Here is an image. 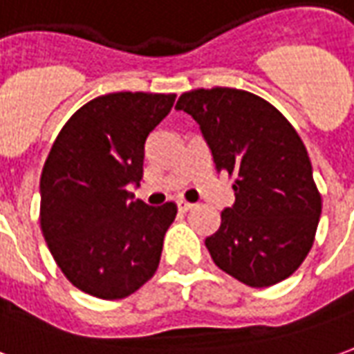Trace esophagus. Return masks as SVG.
<instances>
[{
  "instance_id": "1",
  "label": "esophagus",
  "mask_w": 354,
  "mask_h": 354,
  "mask_svg": "<svg viewBox=\"0 0 354 354\" xmlns=\"http://www.w3.org/2000/svg\"><path fill=\"white\" fill-rule=\"evenodd\" d=\"M177 208H179V212H189V209L194 208V204H191V202L181 201L179 204H177Z\"/></svg>"
}]
</instances>
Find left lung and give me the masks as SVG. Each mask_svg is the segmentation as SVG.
I'll use <instances>...</instances> for the list:
<instances>
[{
    "label": "left lung",
    "mask_w": 354,
    "mask_h": 354,
    "mask_svg": "<svg viewBox=\"0 0 354 354\" xmlns=\"http://www.w3.org/2000/svg\"><path fill=\"white\" fill-rule=\"evenodd\" d=\"M177 109L201 125L235 204L206 239L219 270L250 287L279 283L310 252L322 214L312 163L293 125L270 102L237 88L181 94Z\"/></svg>",
    "instance_id": "1"
}]
</instances>
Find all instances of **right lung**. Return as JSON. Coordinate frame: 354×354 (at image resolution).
<instances>
[{
	"label": "right lung",
	"instance_id": "right-lung-1",
	"mask_svg": "<svg viewBox=\"0 0 354 354\" xmlns=\"http://www.w3.org/2000/svg\"><path fill=\"white\" fill-rule=\"evenodd\" d=\"M175 94L113 92L63 125L40 177V227L55 264L84 293L115 301L156 274L177 206L131 201L148 135Z\"/></svg>",
	"mask_w": 354,
	"mask_h": 354
}]
</instances>
